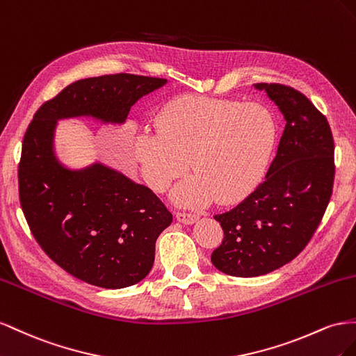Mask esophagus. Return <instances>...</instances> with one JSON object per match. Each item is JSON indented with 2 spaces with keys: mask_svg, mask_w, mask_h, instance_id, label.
<instances>
[{
  "mask_svg": "<svg viewBox=\"0 0 356 356\" xmlns=\"http://www.w3.org/2000/svg\"><path fill=\"white\" fill-rule=\"evenodd\" d=\"M176 219L181 223H185V225H192V223H195L198 220L197 215H192V213H185V211H177L176 213Z\"/></svg>",
  "mask_w": 356,
  "mask_h": 356,
  "instance_id": "1",
  "label": "esophagus"
}]
</instances>
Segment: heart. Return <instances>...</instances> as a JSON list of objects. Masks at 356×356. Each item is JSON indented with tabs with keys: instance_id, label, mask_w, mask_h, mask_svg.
I'll return each mask as SVG.
<instances>
[{
	"instance_id": "heart-1",
	"label": "heart",
	"mask_w": 356,
	"mask_h": 356,
	"mask_svg": "<svg viewBox=\"0 0 356 356\" xmlns=\"http://www.w3.org/2000/svg\"><path fill=\"white\" fill-rule=\"evenodd\" d=\"M158 129L134 137V158L147 185L165 191L186 168L195 175L172 191L181 206H202L213 198L228 202L255 186L276 143V122L267 108L238 101L181 95L156 118Z\"/></svg>"
}]
</instances>
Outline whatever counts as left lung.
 <instances>
[{"instance_id":"1","label":"left lung","mask_w":356,"mask_h":356,"mask_svg":"<svg viewBox=\"0 0 356 356\" xmlns=\"http://www.w3.org/2000/svg\"><path fill=\"white\" fill-rule=\"evenodd\" d=\"M285 118L276 158L262 184L232 210L216 215L222 245L211 253L219 271L257 277L291 262L306 248L330 202L334 140L328 120L293 88L257 83Z\"/></svg>"}]
</instances>
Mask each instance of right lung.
I'll list each match as a JSON object with an SVG mask.
<instances>
[{"instance_id": "1", "label": "right lung", "mask_w": 356, "mask_h": 356, "mask_svg": "<svg viewBox=\"0 0 356 356\" xmlns=\"http://www.w3.org/2000/svg\"><path fill=\"white\" fill-rule=\"evenodd\" d=\"M165 83L134 74L77 80L37 110L25 133L19 198L28 225L50 259L89 285L120 289L143 280L172 215L147 186L103 162L82 168L60 162L58 122L124 125L131 107Z\"/></svg>"}]
</instances>
